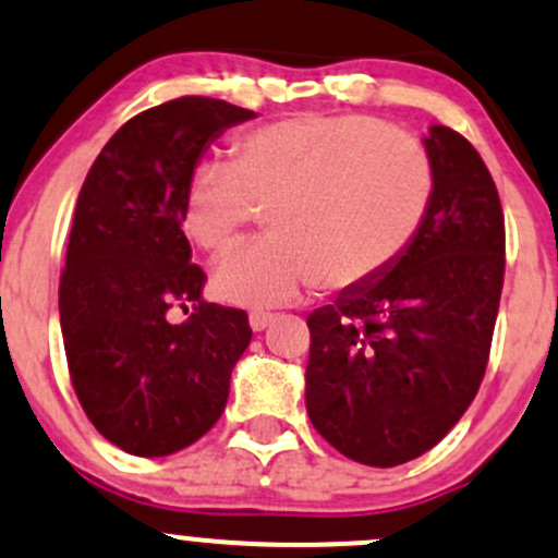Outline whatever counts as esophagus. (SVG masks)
I'll return each mask as SVG.
<instances>
[{
    "mask_svg": "<svg viewBox=\"0 0 558 558\" xmlns=\"http://www.w3.org/2000/svg\"><path fill=\"white\" fill-rule=\"evenodd\" d=\"M274 314L266 312V308H255V312H250V327L252 330H266L268 325H271Z\"/></svg>",
    "mask_w": 558,
    "mask_h": 558,
    "instance_id": "obj_1",
    "label": "esophagus"
}]
</instances>
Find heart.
Returning <instances> with one entry per match:
<instances>
[{
	"label": "heart",
	"instance_id": "b5f03b06",
	"mask_svg": "<svg viewBox=\"0 0 558 558\" xmlns=\"http://www.w3.org/2000/svg\"><path fill=\"white\" fill-rule=\"evenodd\" d=\"M433 198L429 155L392 123L303 112L241 131L228 163L204 160L182 193V231L222 257L263 211L268 236L228 257L215 290L268 306L322 281L336 292L376 281L422 233Z\"/></svg>",
	"mask_w": 558,
	"mask_h": 558
}]
</instances>
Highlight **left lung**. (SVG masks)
Wrapping results in <instances>:
<instances>
[{
  "label": "left lung",
  "mask_w": 558,
  "mask_h": 558,
  "mask_svg": "<svg viewBox=\"0 0 558 558\" xmlns=\"http://www.w3.org/2000/svg\"><path fill=\"white\" fill-rule=\"evenodd\" d=\"M427 222L389 271L306 319V411L343 457L395 468L446 438L473 403L505 279V217L478 150L446 125L424 136Z\"/></svg>",
  "instance_id": "left-lung-1"
}]
</instances>
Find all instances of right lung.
I'll list each match as a JSON object with an SVG mask.
<instances>
[{
  "label": "right lung",
  "instance_id": "1",
  "mask_svg": "<svg viewBox=\"0 0 558 558\" xmlns=\"http://www.w3.org/2000/svg\"><path fill=\"white\" fill-rule=\"evenodd\" d=\"M252 109L182 96L114 131L77 195L59 284L74 395L118 449L169 457L226 411L231 371L250 347L246 312L201 301L182 193L201 153ZM194 303L180 326L168 308Z\"/></svg>",
  "mask_w": 558,
  "mask_h": 558
}]
</instances>
